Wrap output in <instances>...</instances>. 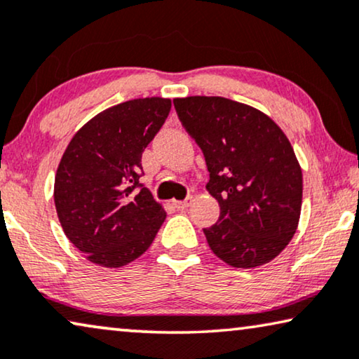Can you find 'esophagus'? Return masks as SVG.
I'll use <instances>...</instances> for the list:
<instances>
[{
    "label": "esophagus",
    "instance_id": "1",
    "mask_svg": "<svg viewBox=\"0 0 359 359\" xmlns=\"http://www.w3.org/2000/svg\"><path fill=\"white\" fill-rule=\"evenodd\" d=\"M192 204V197H186L184 201H173V205L178 210H186Z\"/></svg>",
    "mask_w": 359,
    "mask_h": 359
}]
</instances>
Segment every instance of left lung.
I'll return each mask as SVG.
<instances>
[{
	"instance_id": "obj_1",
	"label": "left lung",
	"mask_w": 359,
	"mask_h": 359,
	"mask_svg": "<svg viewBox=\"0 0 359 359\" xmlns=\"http://www.w3.org/2000/svg\"><path fill=\"white\" fill-rule=\"evenodd\" d=\"M205 157L207 191L220 205L205 228L218 259L236 269L264 266L294 236L303 202V171L288 137L257 108L225 97L173 100Z\"/></svg>"
}]
</instances>
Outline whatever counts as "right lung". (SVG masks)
Returning a JSON list of instances; mask_svg holds the SVG:
<instances>
[{
    "mask_svg": "<svg viewBox=\"0 0 359 359\" xmlns=\"http://www.w3.org/2000/svg\"><path fill=\"white\" fill-rule=\"evenodd\" d=\"M170 98H134L93 116L67 144L55 176L65 235L97 266L118 269L147 251L167 212L139 183L142 152L167 119Z\"/></svg>",
    "mask_w": 359,
    "mask_h": 359,
    "instance_id": "obj_1",
    "label": "right lung"
}]
</instances>
